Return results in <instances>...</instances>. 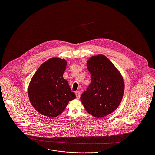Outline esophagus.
Masks as SVG:
<instances>
[{
    "mask_svg": "<svg viewBox=\"0 0 155 155\" xmlns=\"http://www.w3.org/2000/svg\"><path fill=\"white\" fill-rule=\"evenodd\" d=\"M76 98H78V99H79L80 98V97H81V92H78V91H77V92H76Z\"/></svg>",
    "mask_w": 155,
    "mask_h": 155,
    "instance_id": "obj_1",
    "label": "esophagus"
}]
</instances>
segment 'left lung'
Returning a JSON list of instances; mask_svg holds the SVG:
<instances>
[{"label": "left lung", "mask_w": 155, "mask_h": 155, "mask_svg": "<svg viewBox=\"0 0 155 155\" xmlns=\"http://www.w3.org/2000/svg\"><path fill=\"white\" fill-rule=\"evenodd\" d=\"M87 66L91 82L81 100L90 114L103 117L116 110L120 104L125 89L124 78L110 60L102 54L91 57Z\"/></svg>", "instance_id": "8db88e82"}]
</instances>
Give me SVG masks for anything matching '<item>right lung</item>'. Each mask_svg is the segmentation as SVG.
Masks as SVG:
<instances>
[{
	"label": "right lung",
	"instance_id": "obj_1",
	"mask_svg": "<svg viewBox=\"0 0 155 155\" xmlns=\"http://www.w3.org/2000/svg\"><path fill=\"white\" fill-rule=\"evenodd\" d=\"M65 59L52 57L42 63L33 76L28 87L30 103L41 114L55 117L66 108L70 101L76 98L63 73Z\"/></svg>",
	"mask_w": 155,
	"mask_h": 155
}]
</instances>
